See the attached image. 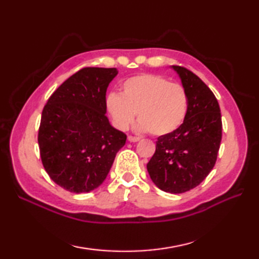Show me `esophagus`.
I'll list each match as a JSON object with an SVG mask.
<instances>
[{"label":"esophagus","instance_id":"obj_1","mask_svg":"<svg viewBox=\"0 0 259 259\" xmlns=\"http://www.w3.org/2000/svg\"><path fill=\"white\" fill-rule=\"evenodd\" d=\"M128 140H129L130 142H138V141L140 140V138H139V137H134V136H129V137H128Z\"/></svg>","mask_w":259,"mask_h":259}]
</instances>
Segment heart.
<instances>
[{
  "label": "heart",
  "instance_id": "1",
  "mask_svg": "<svg viewBox=\"0 0 259 259\" xmlns=\"http://www.w3.org/2000/svg\"><path fill=\"white\" fill-rule=\"evenodd\" d=\"M120 95L110 93L106 106L114 125L126 130L138 115L139 129L156 137L172 134L188 112L185 88L158 74H140L121 83Z\"/></svg>",
  "mask_w": 259,
  "mask_h": 259
}]
</instances>
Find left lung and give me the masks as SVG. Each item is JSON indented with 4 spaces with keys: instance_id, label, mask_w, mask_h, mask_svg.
Here are the masks:
<instances>
[{
    "instance_id": "left-lung-1",
    "label": "left lung",
    "mask_w": 259,
    "mask_h": 259,
    "mask_svg": "<svg viewBox=\"0 0 259 259\" xmlns=\"http://www.w3.org/2000/svg\"><path fill=\"white\" fill-rule=\"evenodd\" d=\"M188 95V112L172 134L159 137L147 163L158 188L183 194L202 183L217 160L222 141V114L216 97L190 70L172 65Z\"/></svg>"
}]
</instances>
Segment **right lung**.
Masks as SVG:
<instances>
[{
	"instance_id": "right-lung-1",
	"label": "right lung",
	"mask_w": 259,
	"mask_h": 259,
	"mask_svg": "<svg viewBox=\"0 0 259 259\" xmlns=\"http://www.w3.org/2000/svg\"><path fill=\"white\" fill-rule=\"evenodd\" d=\"M115 68L79 70L65 80L43 108L37 142L50 178L74 194L98 188L110 171L126 136L106 115V92Z\"/></svg>"
}]
</instances>
